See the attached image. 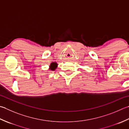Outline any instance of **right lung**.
<instances>
[{
    "mask_svg": "<svg viewBox=\"0 0 129 129\" xmlns=\"http://www.w3.org/2000/svg\"><path fill=\"white\" fill-rule=\"evenodd\" d=\"M57 67V63L56 62H53L50 64V66H49V69L53 71V70H55V69H56Z\"/></svg>",
    "mask_w": 129,
    "mask_h": 129,
    "instance_id": "right-lung-1",
    "label": "right lung"
}]
</instances>
